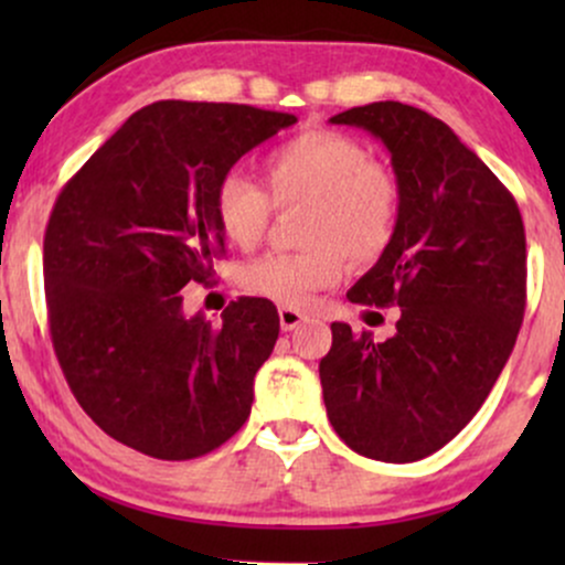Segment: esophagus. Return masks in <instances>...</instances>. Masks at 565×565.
I'll return each mask as SVG.
<instances>
[{"label":"esophagus","instance_id":"34e87169","mask_svg":"<svg viewBox=\"0 0 565 565\" xmlns=\"http://www.w3.org/2000/svg\"><path fill=\"white\" fill-rule=\"evenodd\" d=\"M278 321H281L284 332H291V329H297L300 323L308 321V316H305L302 310L287 308V305H284V308H278Z\"/></svg>","mask_w":565,"mask_h":565}]
</instances>
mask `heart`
<instances>
[{
  "label": "heart",
  "instance_id": "obj_1",
  "mask_svg": "<svg viewBox=\"0 0 565 565\" xmlns=\"http://www.w3.org/2000/svg\"><path fill=\"white\" fill-rule=\"evenodd\" d=\"M268 191L228 172L215 188L212 210L231 244L263 242L277 206H308L300 252H274L242 270V287L287 308H302L316 291L334 287L350 260L377 263L391 249L401 220V185L353 135L305 129L265 159Z\"/></svg>",
  "mask_w": 565,
  "mask_h": 565
}]
</instances>
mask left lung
<instances>
[{"mask_svg": "<svg viewBox=\"0 0 565 565\" xmlns=\"http://www.w3.org/2000/svg\"><path fill=\"white\" fill-rule=\"evenodd\" d=\"M391 151L401 220L391 249L348 291L398 305L374 342L332 323L319 364L329 423L353 451L417 462L462 430L508 364L526 310V233L512 193L436 116L382 100L332 116Z\"/></svg>", "mask_w": 565, "mask_h": 565, "instance_id": "obj_1", "label": "left lung"}]
</instances>
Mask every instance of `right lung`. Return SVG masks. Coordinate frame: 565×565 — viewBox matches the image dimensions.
I'll return each instance as SVG.
<instances>
[{"label":"right lung","mask_w":565,"mask_h":565,"mask_svg":"<svg viewBox=\"0 0 565 565\" xmlns=\"http://www.w3.org/2000/svg\"><path fill=\"white\" fill-rule=\"evenodd\" d=\"M238 103L135 111L57 196L44 231L50 334L71 393L103 433L157 459H196L246 423L278 340L276 305L223 321L183 313L185 284L225 255L212 199L231 167L295 125Z\"/></svg>","instance_id":"right-lung-1"}]
</instances>
